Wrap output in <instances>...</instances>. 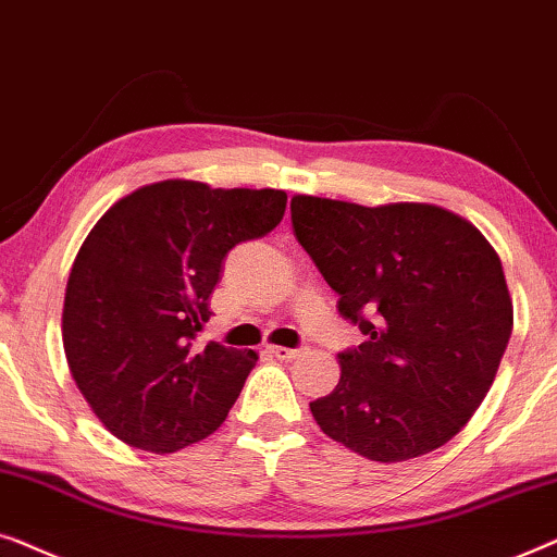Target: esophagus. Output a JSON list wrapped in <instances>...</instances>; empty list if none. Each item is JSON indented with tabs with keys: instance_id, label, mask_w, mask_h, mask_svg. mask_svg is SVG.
I'll list each match as a JSON object with an SVG mask.
<instances>
[{
	"instance_id": "34e87169",
	"label": "esophagus",
	"mask_w": 557,
	"mask_h": 557,
	"mask_svg": "<svg viewBox=\"0 0 557 557\" xmlns=\"http://www.w3.org/2000/svg\"><path fill=\"white\" fill-rule=\"evenodd\" d=\"M268 350L280 360H293L302 354V348H285V346H268Z\"/></svg>"
}]
</instances>
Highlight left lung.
Wrapping results in <instances>:
<instances>
[{
	"label": "left lung",
	"mask_w": 557,
	"mask_h": 557,
	"mask_svg": "<svg viewBox=\"0 0 557 557\" xmlns=\"http://www.w3.org/2000/svg\"><path fill=\"white\" fill-rule=\"evenodd\" d=\"M293 230L338 312L366 341L310 404L323 432L373 461L444 446L480 409L512 335L503 262L482 232L432 203L295 197Z\"/></svg>",
	"instance_id": "1"
}]
</instances>
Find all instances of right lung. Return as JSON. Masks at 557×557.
<instances>
[{"mask_svg": "<svg viewBox=\"0 0 557 557\" xmlns=\"http://www.w3.org/2000/svg\"><path fill=\"white\" fill-rule=\"evenodd\" d=\"M285 203V191L174 178L98 219L70 270L62 346L108 432L169 454L222 426L257 354L197 338L224 257L275 230Z\"/></svg>", "mask_w": 557, "mask_h": 557, "instance_id": "add662e5", "label": "right lung"}]
</instances>
